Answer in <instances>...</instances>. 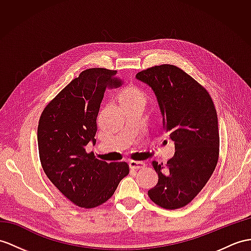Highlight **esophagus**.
Instances as JSON below:
<instances>
[{"instance_id": "obj_1", "label": "esophagus", "mask_w": 251, "mask_h": 251, "mask_svg": "<svg viewBox=\"0 0 251 251\" xmlns=\"http://www.w3.org/2000/svg\"><path fill=\"white\" fill-rule=\"evenodd\" d=\"M130 167L132 169H139V168H143L145 167V162H139V161H130L129 162Z\"/></svg>"}]
</instances>
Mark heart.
I'll list each match as a JSON object with an SVG mask.
<instances>
[{"label":"heart","mask_w":251,"mask_h":251,"mask_svg":"<svg viewBox=\"0 0 251 251\" xmlns=\"http://www.w3.org/2000/svg\"><path fill=\"white\" fill-rule=\"evenodd\" d=\"M119 100L121 103H126V104H134V103H140V104H145L146 102V94L143 89H140L134 85H130L126 88L121 90Z\"/></svg>","instance_id":"b5f03b06"}]
</instances>
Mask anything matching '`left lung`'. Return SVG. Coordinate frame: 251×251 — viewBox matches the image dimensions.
Wrapping results in <instances>:
<instances>
[{
	"mask_svg": "<svg viewBox=\"0 0 251 251\" xmlns=\"http://www.w3.org/2000/svg\"><path fill=\"white\" fill-rule=\"evenodd\" d=\"M136 78L154 93L163 129L176 150L166 165L152 162L158 181L148 195L164 209H179L197 196L216 167V109L205 88L176 66H154L138 72Z\"/></svg>",
	"mask_w": 251,
	"mask_h": 251,
	"instance_id": "1",
	"label": "left lung"
}]
</instances>
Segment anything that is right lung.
<instances>
[{
	"instance_id": "1",
	"label": "right lung",
	"mask_w": 251,
	"mask_h": 251,
	"mask_svg": "<svg viewBox=\"0 0 251 251\" xmlns=\"http://www.w3.org/2000/svg\"><path fill=\"white\" fill-rule=\"evenodd\" d=\"M116 75L104 68L84 70L49 103L39 119L44 172L65 197L86 209L104 203L129 175L126 162L100 161L85 150L89 143L96 144L97 117L105 90L120 85Z\"/></svg>"
}]
</instances>
